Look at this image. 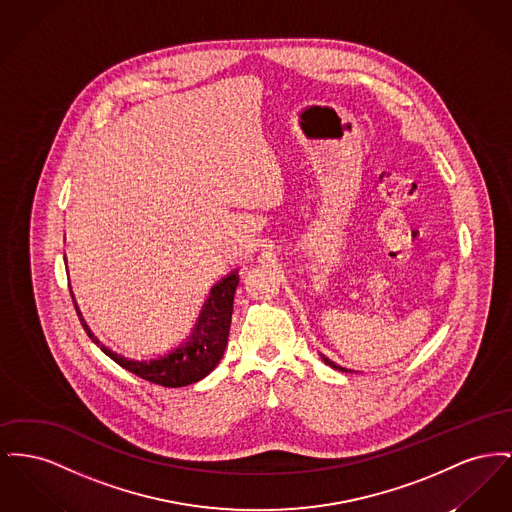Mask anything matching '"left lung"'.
<instances>
[{
    "label": "left lung",
    "instance_id": "left-lung-1",
    "mask_svg": "<svg viewBox=\"0 0 512 512\" xmlns=\"http://www.w3.org/2000/svg\"><path fill=\"white\" fill-rule=\"evenodd\" d=\"M321 358H323V361H325L327 365H331V367H334V369H338V371H346V373L350 371V369H346V367H340V365H336L334 361L329 360V358H325V356H321Z\"/></svg>",
    "mask_w": 512,
    "mask_h": 512
}]
</instances>
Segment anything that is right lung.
<instances>
[{"label": "right lung", "mask_w": 512, "mask_h": 512, "mask_svg": "<svg viewBox=\"0 0 512 512\" xmlns=\"http://www.w3.org/2000/svg\"><path fill=\"white\" fill-rule=\"evenodd\" d=\"M238 284H240L238 271L230 272L220 282H216L197 317V323L191 334L185 338V342H181L178 348L170 350L164 356H158L152 360H127L123 356L110 352L102 344H100V350L123 369L135 373L145 381H151L154 385L185 387V385L197 383L203 377H207L224 356L232 311H234V294ZM81 325L91 336L92 342L98 344V340L92 336L83 319H81Z\"/></svg>", "instance_id": "right-lung-1"}]
</instances>
